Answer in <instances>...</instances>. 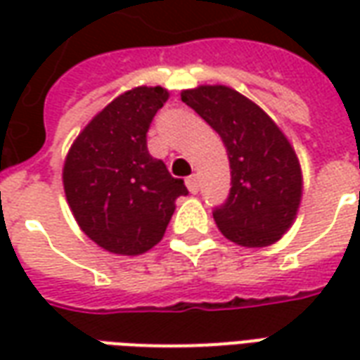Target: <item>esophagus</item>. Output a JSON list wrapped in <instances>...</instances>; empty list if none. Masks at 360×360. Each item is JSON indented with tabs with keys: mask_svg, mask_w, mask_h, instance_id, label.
I'll return each instance as SVG.
<instances>
[{
	"mask_svg": "<svg viewBox=\"0 0 360 360\" xmlns=\"http://www.w3.org/2000/svg\"><path fill=\"white\" fill-rule=\"evenodd\" d=\"M185 183H187L188 191H191L193 195H196V193H198V187H200V185H198V175H196V173L188 175L187 179H185Z\"/></svg>",
	"mask_w": 360,
	"mask_h": 360,
	"instance_id": "esophagus-1",
	"label": "esophagus"
}]
</instances>
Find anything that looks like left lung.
I'll use <instances>...</instances> for the list:
<instances>
[{
    "instance_id": "left-lung-1",
    "label": "left lung",
    "mask_w": 360,
    "mask_h": 360,
    "mask_svg": "<svg viewBox=\"0 0 360 360\" xmlns=\"http://www.w3.org/2000/svg\"><path fill=\"white\" fill-rule=\"evenodd\" d=\"M181 100L226 144L231 188L214 210L219 231L241 247H268L293 224L302 195L301 165L264 110L229 86L183 90Z\"/></svg>"
}]
</instances>
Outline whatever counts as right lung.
<instances>
[{
    "instance_id": "1",
    "label": "right lung",
    "mask_w": 360,
    "mask_h": 360,
    "mask_svg": "<svg viewBox=\"0 0 360 360\" xmlns=\"http://www.w3.org/2000/svg\"><path fill=\"white\" fill-rule=\"evenodd\" d=\"M162 86H136L82 129L63 165L77 224L113 255H142L162 241L175 200L188 193L146 146L150 123L167 100Z\"/></svg>"
}]
</instances>
